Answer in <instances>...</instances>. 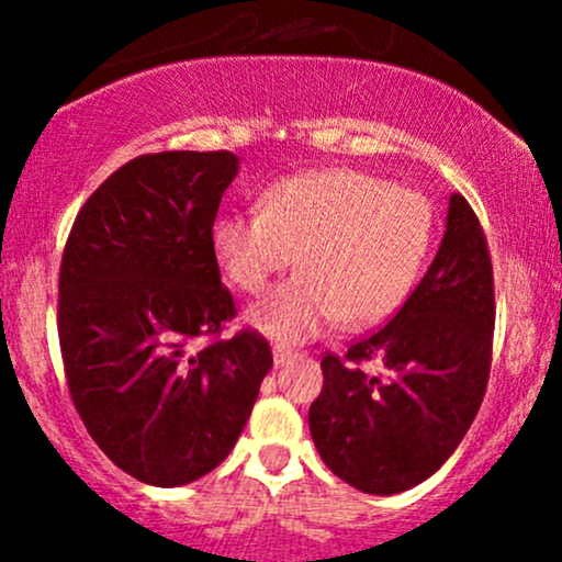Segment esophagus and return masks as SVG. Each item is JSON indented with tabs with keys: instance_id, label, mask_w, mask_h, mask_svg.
<instances>
[{
	"instance_id": "esophagus-1",
	"label": "esophagus",
	"mask_w": 562,
	"mask_h": 562,
	"mask_svg": "<svg viewBox=\"0 0 562 562\" xmlns=\"http://www.w3.org/2000/svg\"><path fill=\"white\" fill-rule=\"evenodd\" d=\"M271 353H274V364L277 367H282V364H288V361H293L296 359V350H291V348H285V345H274V350H271Z\"/></svg>"
}]
</instances>
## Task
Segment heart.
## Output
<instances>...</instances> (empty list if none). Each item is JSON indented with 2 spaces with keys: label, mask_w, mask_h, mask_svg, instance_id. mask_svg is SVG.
<instances>
[{
  "label": "heart",
  "mask_w": 562,
  "mask_h": 562,
  "mask_svg": "<svg viewBox=\"0 0 562 562\" xmlns=\"http://www.w3.org/2000/svg\"><path fill=\"white\" fill-rule=\"evenodd\" d=\"M212 245L225 277L252 296L296 260L302 277L252 304L247 323L299 342L337 321L370 328L405 302L432 245V206L381 176L307 171L271 187L260 212L220 217Z\"/></svg>",
  "instance_id": "obj_1"
}]
</instances>
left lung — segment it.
Returning <instances> with one entry per match:
<instances>
[{
    "label": "left lung",
    "mask_w": 562,
    "mask_h": 562,
    "mask_svg": "<svg viewBox=\"0 0 562 562\" xmlns=\"http://www.w3.org/2000/svg\"><path fill=\"white\" fill-rule=\"evenodd\" d=\"M492 331L495 280L486 236L454 192L443 241L416 291L345 353L323 356L310 432L328 470L370 495L427 481L479 413ZM370 360L378 371L366 370Z\"/></svg>",
    "instance_id": "1"
}]
</instances>
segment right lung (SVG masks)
Segmentation results:
<instances>
[{
	"label": "right lung",
	"mask_w": 562,
	"mask_h": 562,
	"mask_svg": "<svg viewBox=\"0 0 562 562\" xmlns=\"http://www.w3.org/2000/svg\"><path fill=\"white\" fill-rule=\"evenodd\" d=\"M234 151H160L113 171L72 223L59 269V348L83 427L116 468L181 486L239 440L271 370L263 334L217 339L236 304L212 245ZM215 339L198 355L189 342Z\"/></svg>",
	"instance_id": "add662e5"
}]
</instances>
